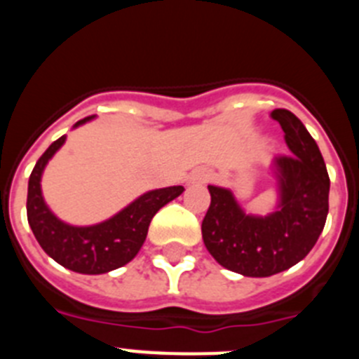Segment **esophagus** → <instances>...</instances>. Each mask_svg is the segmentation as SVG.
<instances>
[{
    "label": "esophagus",
    "mask_w": 359,
    "mask_h": 359,
    "mask_svg": "<svg viewBox=\"0 0 359 359\" xmlns=\"http://www.w3.org/2000/svg\"><path fill=\"white\" fill-rule=\"evenodd\" d=\"M210 177H212V174L208 172L207 169H201V170H196L190 180H192V182H208Z\"/></svg>",
    "instance_id": "1"
}]
</instances>
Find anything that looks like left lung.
<instances>
[{"instance_id": "left-lung-1", "label": "left lung", "mask_w": 359, "mask_h": 359, "mask_svg": "<svg viewBox=\"0 0 359 359\" xmlns=\"http://www.w3.org/2000/svg\"><path fill=\"white\" fill-rule=\"evenodd\" d=\"M286 133L290 156H277L278 208L246 215L231 190L208 185L203 219L205 246L223 268L244 277H269L300 262L318 241L329 212V174L322 152L304 123L287 109L271 111Z\"/></svg>"}]
</instances>
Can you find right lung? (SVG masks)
Returning <instances> with one entry per match:
<instances>
[{"label":"right lung","mask_w":359,"mask_h":359,"mask_svg":"<svg viewBox=\"0 0 359 359\" xmlns=\"http://www.w3.org/2000/svg\"><path fill=\"white\" fill-rule=\"evenodd\" d=\"M95 116L79 120L73 128ZM66 136L53 142L37 160L28 180L27 217L41 248L65 268L84 275H100L122 268L140 252L149 224L161 207L182 194L183 187L149 190L104 223L93 226H72L57 219L46 207L41 192V176L50 158L65 144Z\"/></svg>","instance_id":"add662e5"}]
</instances>
